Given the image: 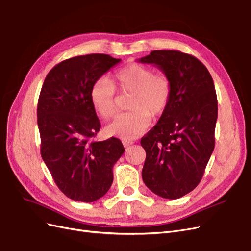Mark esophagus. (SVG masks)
Here are the masks:
<instances>
[{"label":"esophagus","instance_id":"34e87169","mask_svg":"<svg viewBox=\"0 0 251 251\" xmlns=\"http://www.w3.org/2000/svg\"><path fill=\"white\" fill-rule=\"evenodd\" d=\"M122 143H123V145H124V147L127 148V147L130 146V145H132L134 142L131 141V140H122Z\"/></svg>","mask_w":251,"mask_h":251}]
</instances>
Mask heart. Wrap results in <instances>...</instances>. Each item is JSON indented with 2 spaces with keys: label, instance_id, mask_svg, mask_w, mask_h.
Wrapping results in <instances>:
<instances>
[{
  "label": "heart",
  "instance_id": "heart-1",
  "mask_svg": "<svg viewBox=\"0 0 251 251\" xmlns=\"http://www.w3.org/2000/svg\"><path fill=\"white\" fill-rule=\"evenodd\" d=\"M115 85L121 93H131L127 112L118 115L105 127L108 136L130 140L141 135L151 123V115L164 114L171 100L172 85L169 78L154 74L153 70L143 64L130 62L115 74ZM90 99L94 109L103 120L116 114V91L106 78L94 82Z\"/></svg>",
  "mask_w": 251,
  "mask_h": 251
}]
</instances>
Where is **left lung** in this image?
I'll return each mask as SVG.
<instances>
[{
    "label": "left lung",
    "mask_w": 251,
    "mask_h": 251,
    "mask_svg": "<svg viewBox=\"0 0 251 251\" xmlns=\"http://www.w3.org/2000/svg\"><path fill=\"white\" fill-rule=\"evenodd\" d=\"M139 61L154 64L172 85L167 109L141 140L146 151L143 180L159 197L180 198L197 187L215 148L213 78L200 60L180 51H152Z\"/></svg>",
    "instance_id": "1"
}]
</instances>
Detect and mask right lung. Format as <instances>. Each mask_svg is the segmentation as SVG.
<instances>
[{
    "label": "right lung",
    "mask_w": 251,
    "mask_h": 251,
    "mask_svg": "<svg viewBox=\"0 0 251 251\" xmlns=\"http://www.w3.org/2000/svg\"><path fill=\"white\" fill-rule=\"evenodd\" d=\"M120 61L106 54L63 60L49 72L40 91V153L55 183L73 200L103 197L114 180L112 167L125 151L116 137L93 141L101 124L90 99L94 82Z\"/></svg>",
    "instance_id": "obj_1"
}]
</instances>
